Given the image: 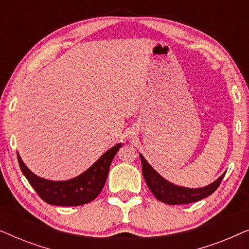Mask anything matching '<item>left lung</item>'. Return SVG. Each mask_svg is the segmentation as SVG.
Returning a JSON list of instances; mask_svg holds the SVG:
<instances>
[{
    "label": "left lung",
    "mask_w": 249,
    "mask_h": 249,
    "mask_svg": "<svg viewBox=\"0 0 249 249\" xmlns=\"http://www.w3.org/2000/svg\"><path fill=\"white\" fill-rule=\"evenodd\" d=\"M139 158L142 161V176H144L148 188L151 189L156 199L162 203L169 204V205L190 204L212 195L217 189V187L220 186L224 175H226V172H224L219 179H216L209 186L202 187V188H186V187L173 185L168 180H165L148 164L144 156L139 154Z\"/></svg>",
    "instance_id": "obj_1"
}]
</instances>
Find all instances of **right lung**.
<instances>
[{"mask_svg":"<svg viewBox=\"0 0 249 249\" xmlns=\"http://www.w3.org/2000/svg\"><path fill=\"white\" fill-rule=\"evenodd\" d=\"M121 145L120 142L105 152L81 175L64 181H53L37 177L27 168L18 153L17 155L23 176L44 202L57 206H79L94 200L103 189L112 160Z\"/></svg>","mask_w":249,"mask_h":249,"instance_id":"right-lung-1","label":"right lung"}]
</instances>
